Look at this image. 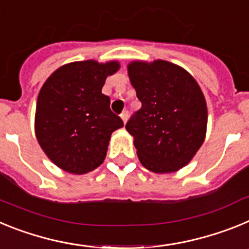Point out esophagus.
Instances as JSON below:
<instances>
[{"instance_id":"obj_1","label":"esophagus","mask_w":249,"mask_h":249,"mask_svg":"<svg viewBox=\"0 0 249 249\" xmlns=\"http://www.w3.org/2000/svg\"><path fill=\"white\" fill-rule=\"evenodd\" d=\"M121 118H122V121L124 123L127 122V118H128V111H123L122 113H121Z\"/></svg>"}]
</instances>
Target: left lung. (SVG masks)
I'll list each match as a JSON object with an SVG mask.
<instances>
[{
    "instance_id": "8db88e82",
    "label": "left lung",
    "mask_w": 249,
    "mask_h": 249,
    "mask_svg": "<svg viewBox=\"0 0 249 249\" xmlns=\"http://www.w3.org/2000/svg\"><path fill=\"white\" fill-rule=\"evenodd\" d=\"M127 68L142 103L126 124L141 163L155 173L176 172L190 163L206 137L203 93L195 78L175 63L133 61Z\"/></svg>"
}]
</instances>
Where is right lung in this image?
I'll return each instance as SVG.
<instances>
[{
	"label": "right lung",
	"mask_w": 249,
	"mask_h": 249,
	"mask_svg": "<svg viewBox=\"0 0 249 249\" xmlns=\"http://www.w3.org/2000/svg\"><path fill=\"white\" fill-rule=\"evenodd\" d=\"M117 61H78L59 67L38 93L35 132L39 146L57 167L73 175L97 168L107 155L112 132L123 121L102 93Z\"/></svg>",
	"instance_id": "1"
}]
</instances>
